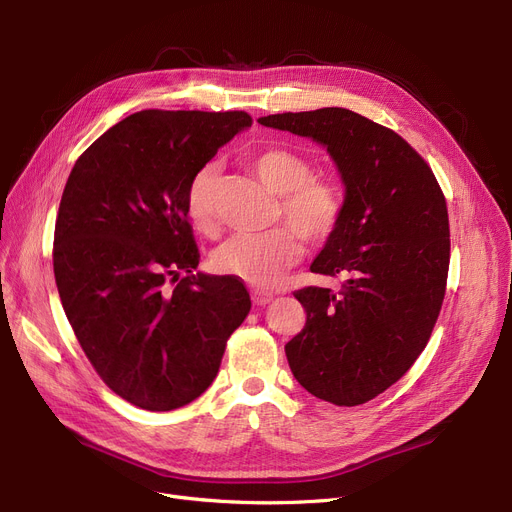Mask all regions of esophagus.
Wrapping results in <instances>:
<instances>
[{
    "label": "esophagus",
    "instance_id": "1",
    "mask_svg": "<svg viewBox=\"0 0 512 512\" xmlns=\"http://www.w3.org/2000/svg\"><path fill=\"white\" fill-rule=\"evenodd\" d=\"M274 299V292H267V290H253V303L255 305H267Z\"/></svg>",
    "mask_w": 512,
    "mask_h": 512
}]
</instances>
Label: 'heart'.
I'll list each match as a JSON object with an SVG mask.
<instances>
[{"mask_svg":"<svg viewBox=\"0 0 512 512\" xmlns=\"http://www.w3.org/2000/svg\"><path fill=\"white\" fill-rule=\"evenodd\" d=\"M249 166L278 193L276 220L286 222L261 234H238L213 253V270L255 286L274 284L286 267L301 257V240L324 245L342 226L346 213L344 186L332 176L313 174L311 159L288 147H265L249 155ZM218 164L201 166L186 188V213L203 234H215Z\"/></svg>","mask_w":512,"mask_h":512,"instance_id":"heart-1","label":"heart"}]
</instances>
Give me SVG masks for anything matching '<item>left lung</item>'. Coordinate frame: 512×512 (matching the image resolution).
<instances>
[{"mask_svg": "<svg viewBox=\"0 0 512 512\" xmlns=\"http://www.w3.org/2000/svg\"><path fill=\"white\" fill-rule=\"evenodd\" d=\"M259 124L326 145L342 174L344 222L311 272L346 280L338 292H294L307 321L284 351L307 392L338 407L363 405L411 369L438 321L450 263L444 193L400 134L344 107Z\"/></svg>", "mask_w": 512, "mask_h": 512, "instance_id": "8db88e82", "label": "left lung"}]
</instances>
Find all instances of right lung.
I'll return each instance as SVG.
<instances>
[{
  "mask_svg": "<svg viewBox=\"0 0 512 512\" xmlns=\"http://www.w3.org/2000/svg\"><path fill=\"white\" fill-rule=\"evenodd\" d=\"M251 124L247 112L143 110L68 176L53 232L62 307L99 378L134 407L174 411L201 396L251 311L238 278L193 274L186 220L193 174Z\"/></svg>",
  "mask_w": 512,
  "mask_h": 512,
  "instance_id": "add662e5",
  "label": "right lung"
}]
</instances>
